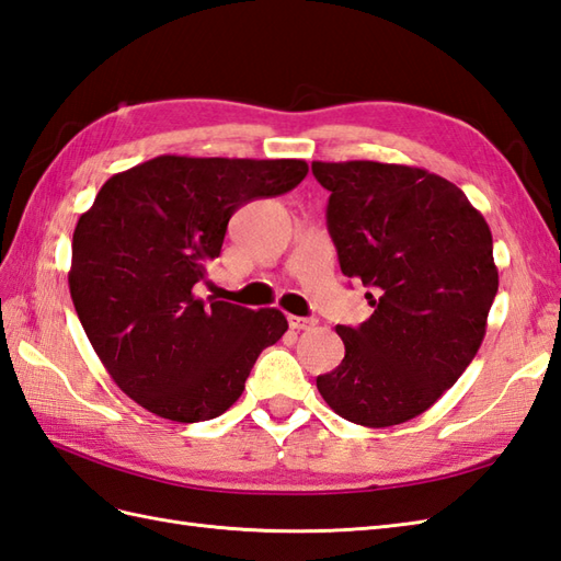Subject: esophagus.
<instances>
[{
	"label": "esophagus",
	"instance_id": "1",
	"mask_svg": "<svg viewBox=\"0 0 561 561\" xmlns=\"http://www.w3.org/2000/svg\"><path fill=\"white\" fill-rule=\"evenodd\" d=\"M286 320H289V328H291V330H310V328H316V324H318V320H316V318H298V316H289Z\"/></svg>",
	"mask_w": 561,
	"mask_h": 561
}]
</instances>
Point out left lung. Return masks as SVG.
<instances>
[{"label": "left lung", "mask_w": 561, "mask_h": 561, "mask_svg": "<svg viewBox=\"0 0 561 561\" xmlns=\"http://www.w3.org/2000/svg\"><path fill=\"white\" fill-rule=\"evenodd\" d=\"M312 174L330 191L340 267L370 286L375 308L358 328L336 324L346 354L318 392L356 425L407 423L483 344L500 286L490 227L459 186L419 167L312 162Z\"/></svg>", "instance_id": "8db88e82"}]
</instances>
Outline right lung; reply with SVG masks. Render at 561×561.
<instances>
[{
  "label": "right lung",
  "mask_w": 561,
  "mask_h": 561,
  "mask_svg": "<svg viewBox=\"0 0 561 561\" xmlns=\"http://www.w3.org/2000/svg\"><path fill=\"white\" fill-rule=\"evenodd\" d=\"M304 160L160 158L104 181L71 243L69 289L83 330L124 394L176 423L210 421L243 392L260 351L289 322L193 294L231 215L296 188Z\"/></svg>",
  "instance_id": "obj_1"
}]
</instances>
